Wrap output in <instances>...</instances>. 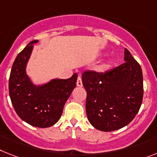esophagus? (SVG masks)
I'll use <instances>...</instances> for the list:
<instances>
[{
  "label": "esophagus",
  "mask_w": 157,
  "mask_h": 157,
  "mask_svg": "<svg viewBox=\"0 0 157 157\" xmlns=\"http://www.w3.org/2000/svg\"><path fill=\"white\" fill-rule=\"evenodd\" d=\"M78 86H82V78L81 76H78L77 78V82H76Z\"/></svg>",
  "instance_id": "esophagus-1"
}]
</instances>
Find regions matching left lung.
I'll return each mask as SVG.
<instances>
[{"instance_id":"1","label":"left lung","mask_w":157,"mask_h":157,"mask_svg":"<svg viewBox=\"0 0 157 157\" xmlns=\"http://www.w3.org/2000/svg\"><path fill=\"white\" fill-rule=\"evenodd\" d=\"M124 60L125 63L109 71L88 70L82 75L86 90L87 119L99 131L124 128L140 108L144 94L142 70L127 49Z\"/></svg>"}]
</instances>
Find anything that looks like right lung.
Instances as JSON below:
<instances>
[{
    "instance_id": "obj_1",
    "label": "right lung",
    "mask_w": 157,
    "mask_h": 157,
    "mask_svg": "<svg viewBox=\"0 0 157 157\" xmlns=\"http://www.w3.org/2000/svg\"><path fill=\"white\" fill-rule=\"evenodd\" d=\"M30 41L17 56L9 80L12 104L18 116L37 128L53 126L60 119L64 105L76 86L78 75L67 79H54L41 86L32 84L25 74V66L33 49Z\"/></svg>"
}]
</instances>
